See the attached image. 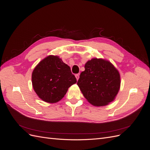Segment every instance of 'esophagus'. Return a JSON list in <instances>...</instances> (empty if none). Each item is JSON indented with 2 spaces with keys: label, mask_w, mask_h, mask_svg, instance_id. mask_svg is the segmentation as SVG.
<instances>
[{
  "label": "esophagus",
  "mask_w": 150,
  "mask_h": 150,
  "mask_svg": "<svg viewBox=\"0 0 150 150\" xmlns=\"http://www.w3.org/2000/svg\"><path fill=\"white\" fill-rule=\"evenodd\" d=\"M75 77H76V80H78V79H79L80 75H79V74H76V75H75Z\"/></svg>",
  "instance_id": "obj_1"
}]
</instances>
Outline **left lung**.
<instances>
[{"instance_id": "left-lung-1", "label": "left lung", "mask_w": 150, "mask_h": 150, "mask_svg": "<svg viewBox=\"0 0 150 150\" xmlns=\"http://www.w3.org/2000/svg\"><path fill=\"white\" fill-rule=\"evenodd\" d=\"M85 70L77 82L89 103L95 106L108 105L114 100L120 88V75L112 63L92 58L85 64Z\"/></svg>"}]
</instances>
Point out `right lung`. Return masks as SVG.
I'll return each mask as SVG.
<instances>
[{"instance_id":"obj_1","label":"right lung","mask_w":150,"mask_h":150,"mask_svg":"<svg viewBox=\"0 0 150 150\" xmlns=\"http://www.w3.org/2000/svg\"><path fill=\"white\" fill-rule=\"evenodd\" d=\"M33 88L47 103H54L64 97L69 88L76 83L70 67L58 56L49 55L39 62L31 75Z\"/></svg>"}]
</instances>
